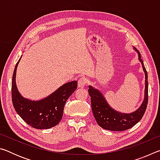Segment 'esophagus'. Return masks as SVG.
Here are the masks:
<instances>
[{
  "mask_svg": "<svg viewBox=\"0 0 160 160\" xmlns=\"http://www.w3.org/2000/svg\"><path fill=\"white\" fill-rule=\"evenodd\" d=\"M88 83V80L85 78H81L78 80V87L79 88H84Z\"/></svg>",
  "mask_w": 160,
  "mask_h": 160,
  "instance_id": "obj_1",
  "label": "esophagus"
}]
</instances>
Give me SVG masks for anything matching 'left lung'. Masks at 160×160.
Instances as JSON below:
<instances>
[{"mask_svg":"<svg viewBox=\"0 0 160 160\" xmlns=\"http://www.w3.org/2000/svg\"><path fill=\"white\" fill-rule=\"evenodd\" d=\"M138 53V58L141 62L145 74V99L138 109L131 113H122L116 112L109 107L102 93L92 87L89 86L88 92L91 98V106L92 112L98 125L104 129L113 131H121L128 130L134 126L141 120L147 109L148 102V73L141 56L138 50L135 48Z\"/></svg>","mask_w":160,"mask_h":160,"instance_id":"obj_1","label":"left lung"}]
</instances>
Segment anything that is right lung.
<instances>
[{"label": "right lung", "instance_id": "1", "mask_svg": "<svg viewBox=\"0 0 160 160\" xmlns=\"http://www.w3.org/2000/svg\"><path fill=\"white\" fill-rule=\"evenodd\" d=\"M20 60L15 65L12 79V101L15 110L32 128H52L61 121L66 102L77 89L78 82L72 81L65 84L50 96L39 101L25 99L19 93L15 82L16 70Z\"/></svg>", "mask_w": 160, "mask_h": 160}]
</instances>
